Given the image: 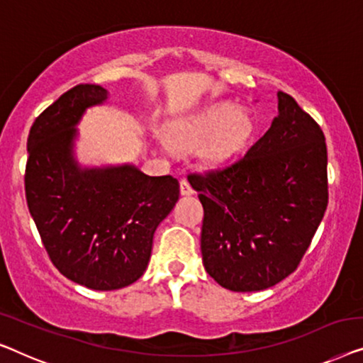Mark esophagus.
<instances>
[{"label":"esophagus","mask_w":363,"mask_h":363,"mask_svg":"<svg viewBox=\"0 0 363 363\" xmlns=\"http://www.w3.org/2000/svg\"><path fill=\"white\" fill-rule=\"evenodd\" d=\"M179 187H181L182 196H191V194H194V187L191 186V182H189L186 177H182V179H181Z\"/></svg>","instance_id":"34e87169"}]
</instances>
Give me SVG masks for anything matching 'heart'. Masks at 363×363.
<instances>
[{
    "instance_id": "obj_1",
    "label": "heart",
    "mask_w": 363,
    "mask_h": 363,
    "mask_svg": "<svg viewBox=\"0 0 363 363\" xmlns=\"http://www.w3.org/2000/svg\"><path fill=\"white\" fill-rule=\"evenodd\" d=\"M253 131V121L245 110H233L230 104L208 106L192 120L184 121L171 131L169 143L176 150L203 146L211 161H223L235 155Z\"/></svg>"
}]
</instances>
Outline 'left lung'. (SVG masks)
<instances>
[{"label": "left lung", "instance_id": "obj_1", "mask_svg": "<svg viewBox=\"0 0 363 363\" xmlns=\"http://www.w3.org/2000/svg\"><path fill=\"white\" fill-rule=\"evenodd\" d=\"M278 110L242 157L192 174L203 267L238 293L272 288L299 267L329 201L323 130L283 91Z\"/></svg>", "mask_w": 363, "mask_h": 363}]
</instances>
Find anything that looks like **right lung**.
Masks as SVG:
<instances>
[{
	"label": "right lung",
	"mask_w": 363,
	"mask_h": 363,
	"mask_svg": "<svg viewBox=\"0 0 363 363\" xmlns=\"http://www.w3.org/2000/svg\"><path fill=\"white\" fill-rule=\"evenodd\" d=\"M106 90L80 84L34 120L28 136L24 189L50 262L70 281L96 291L125 288L143 277L156 227L179 199L172 176L136 167L80 171L72 140L86 106Z\"/></svg>",
	"instance_id": "obj_1"
}]
</instances>
